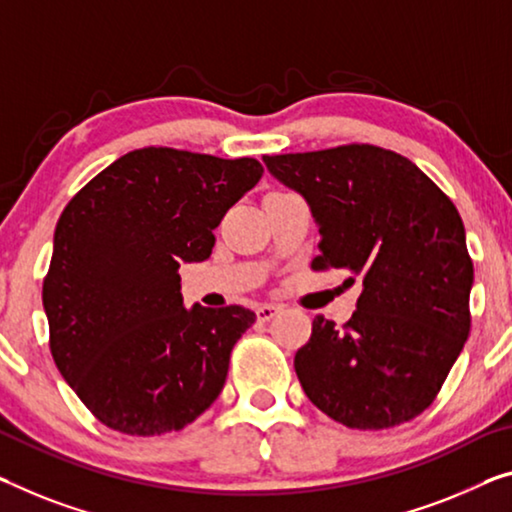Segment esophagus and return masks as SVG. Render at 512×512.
<instances>
[{"label": "esophagus", "instance_id": "1", "mask_svg": "<svg viewBox=\"0 0 512 512\" xmlns=\"http://www.w3.org/2000/svg\"><path fill=\"white\" fill-rule=\"evenodd\" d=\"M280 312V305L276 303H262L257 308V319L259 322H269V319H273Z\"/></svg>", "mask_w": 512, "mask_h": 512}]
</instances>
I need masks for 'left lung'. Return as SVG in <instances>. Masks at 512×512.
<instances>
[{
  "label": "left lung",
  "instance_id": "1",
  "mask_svg": "<svg viewBox=\"0 0 512 512\" xmlns=\"http://www.w3.org/2000/svg\"><path fill=\"white\" fill-rule=\"evenodd\" d=\"M262 160L310 207L322 236L312 269L363 280L345 329L312 319L294 356L305 395L358 430L411 421L469 335L474 264L455 204L409 158L372 144Z\"/></svg>",
  "mask_w": 512,
  "mask_h": 512
}]
</instances>
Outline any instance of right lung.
Masks as SVG:
<instances>
[{
    "label": "right lung",
    "instance_id": "add662e5",
    "mask_svg": "<svg viewBox=\"0 0 512 512\" xmlns=\"http://www.w3.org/2000/svg\"><path fill=\"white\" fill-rule=\"evenodd\" d=\"M255 158L135 149L61 213L43 308L61 377L103 425L154 437L193 423L223 391L243 305H183L179 266L262 179Z\"/></svg>",
    "mask_w": 512,
    "mask_h": 512
}]
</instances>
